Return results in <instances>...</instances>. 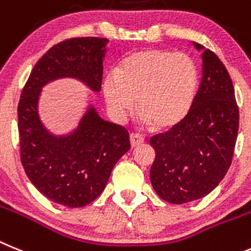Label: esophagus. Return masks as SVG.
I'll use <instances>...</instances> for the list:
<instances>
[{"label": "esophagus", "instance_id": "esophagus-1", "mask_svg": "<svg viewBox=\"0 0 251 251\" xmlns=\"http://www.w3.org/2000/svg\"><path fill=\"white\" fill-rule=\"evenodd\" d=\"M144 141H145V139H144L143 136H141V135H138V134H131V135H130V144H131L132 148L138 147V145L143 144Z\"/></svg>", "mask_w": 251, "mask_h": 251}]
</instances>
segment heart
I'll list each match as a JSON object with an SVG mask.
<instances>
[{"label":"heart","mask_w":251,"mask_h":251,"mask_svg":"<svg viewBox=\"0 0 251 251\" xmlns=\"http://www.w3.org/2000/svg\"><path fill=\"white\" fill-rule=\"evenodd\" d=\"M198 73L187 54L144 49L125 56L116 73L106 74L102 95L108 112L124 121L135 108L143 124L154 130L173 127L195 101Z\"/></svg>","instance_id":"1"}]
</instances>
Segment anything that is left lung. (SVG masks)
Returning <instances> with one entry per match:
<instances>
[{
	"instance_id": "obj_1",
	"label": "left lung",
	"mask_w": 251,
	"mask_h": 251,
	"mask_svg": "<svg viewBox=\"0 0 251 251\" xmlns=\"http://www.w3.org/2000/svg\"><path fill=\"white\" fill-rule=\"evenodd\" d=\"M202 79L187 116L150 139L155 160L150 180L156 195L174 204L204 197L220 184L232 162L239 108L232 80L219 56L197 43Z\"/></svg>"
}]
</instances>
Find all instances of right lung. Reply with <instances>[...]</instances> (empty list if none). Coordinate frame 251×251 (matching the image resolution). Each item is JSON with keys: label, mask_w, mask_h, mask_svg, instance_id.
Returning <instances> with one entry per match:
<instances>
[{"label": "right lung", "mask_w": 251, "mask_h": 251, "mask_svg": "<svg viewBox=\"0 0 251 251\" xmlns=\"http://www.w3.org/2000/svg\"><path fill=\"white\" fill-rule=\"evenodd\" d=\"M107 44L104 38H74L50 48L35 64L19 102L26 176L41 195L63 206L83 207L101 195L115 164L130 150V138L125 127L100 116L92 97L72 131L53 134L40 119V96L48 83L63 78L100 92Z\"/></svg>", "instance_id": "obj_1"}]
</instances>
